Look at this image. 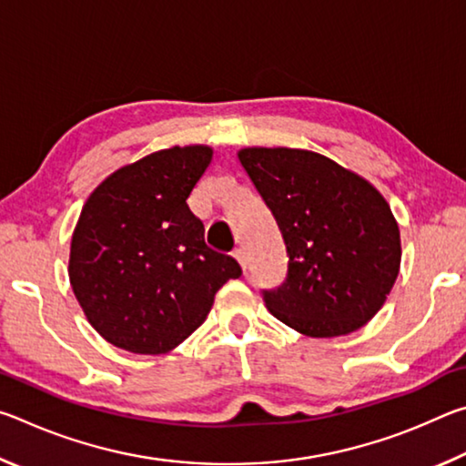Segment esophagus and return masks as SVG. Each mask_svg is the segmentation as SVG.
<instances>
[{
	"instance_id": "1",
	"label": "esophagus",
	"mask_w": 466,
	"mask_h": 466,
	"mask_svg": "<svg viewBox=\"0 0 466 466\" xmlns=\"http://www.w3.org/2000/svg\"><path fill=\"white\" fill-rule=\"evenodd\" d=\"M234 257H236V261L240 263L242 269L247 271V255H244V250H242V248H236V250H234Z\"/></svg>"
}]
</instances>
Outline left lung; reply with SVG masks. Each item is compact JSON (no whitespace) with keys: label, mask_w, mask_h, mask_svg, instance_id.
I'll return each mask as SVG.
<instances>
[{"label":"left lung","mask_w":466,"mask_h":466,"mask_svg":"<svg viewBox=\"0 0 466 466\" xmlns=\"http://www.w3.org/2000/svg\"><path fill=\"white\" fill-rule=\"evenodd\" d=\"M288 250V275L263 289L275 319L309 337H339L382 309L400 265V234L376 188L329 157L291 147L238 152Z\"/></svg>","instance_id":"obj_1"}]
</instances>
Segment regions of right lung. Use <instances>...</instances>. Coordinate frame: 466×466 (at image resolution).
<instances>
[{
	"label": "right lung",
	"mask_w": 466,
	"mask_h": 466,
	"mask_svg": "<svg viewBox=\"0 0 466 466\" xmlns=\"http://www.w3.org/2000/svg\"><path fill=\"white\" fill-rule=\"evenodd\" d=\"M211 147L160 149L113 172L86 201L69 252V281L98 333L157 356L203 325L238 261L205 244L187 199Z\"/></svg>",
	"instance_id": "right-lung-1"
}]
</instances>
